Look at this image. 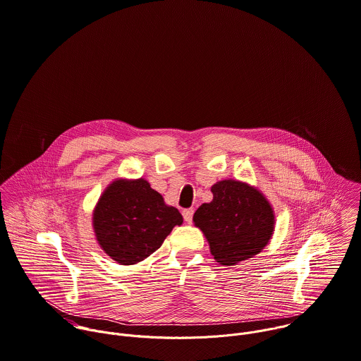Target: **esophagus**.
Masks as SVG:
<instances>
[{"instance_id":"esophagus-1","label":"esophagus","mask_w":361,"mask_h":361,"mask_svg":"<svg viewBox=\"0 0 361 361\" xmlns=\"http://www.w3.org/2000/svg\"><path fill=\"white\" fill-rule=\"evenodd\" d=\"M192 215H194V209H184L183 211V216H184V221L187 222V224H191V221H192Z\"/></svg>"}]
</instances>
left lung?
Masks as SVG:
<instances>
[{
    "label": "left lung",
    "mask_w": 361,
    "mask_h": 361,
    "mask_svg": "<svg viewBox=\"0 0 361 361\" xmlns=\"http://www.w3.org/2000/svg\"><path fill=\"white\" fill-rule=\"evenodd\" d=\"M212 201L204 202L192 221L209 245L214 259L233 267L258 255L272 239L275 212L257 187L238 181L221 180L212 187Z\"/></svg>",
    "instance_id": "left-lung-1"
}]
</instances>
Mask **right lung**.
Masks as SVG:
<instances>
[{
	"label": "right lung",
	"instance_id": "add662e5",
	"mask_svg": "<svg viewBox=\"0 0 361 361\" xmlns=\"http://www.w3.org/2000/svg\"><path fill=\"white\" fill-rule=\"evenodd\" d=\"M181 224L178 209L167 205L145 178L111 181L92 215L99 247L120 265H135L149 258Z\"/></svg>",
	"mask_w": 361,
	"mask_h": 361
}]
</instances>
